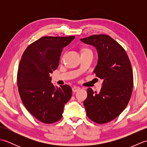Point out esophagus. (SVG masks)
<instances>
[{
    "label": "esophagus",
    "mask_w": 147,
    "mask_h": 147,
    "mask_svg": "<svg viewBox=\"0 0 147 147\" xmlns=\"http://www.w3.org/2000/svg\"><path fill=\"white\" fill-rule=\"evenodd\" d=\"M72 90H73V91L74 92H76L78 91V90H80V87H78V86H74L73 88H72Z\"/></svg>",
    "instance_id": "1"
}]
</instances>
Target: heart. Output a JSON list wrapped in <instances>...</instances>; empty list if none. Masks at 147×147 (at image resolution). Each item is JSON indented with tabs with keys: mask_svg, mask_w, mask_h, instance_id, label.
Instances as JSON below:
<instances>
[{
	"mask_svg": "<svg viewBox=\"0 0 147 147\" xmlns=\"http://www.w3.org/2000/svg\"><path fill=\"white\" fill-rule=\"evenodd\" d=\"M90 51V50H88V49H85V50H84V51Z\"/></svg>",
	"mask_w": 147,
	"mask_h": 147,
	"instance_id": "heart-1",
	"label": "heart"
}]
</instances>
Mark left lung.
Instances as JSON below:
<instances>
[{
    "label": "left lung",
    "instance_id": "left-lung-1",
    "mask_svg": "<svg viewBox=\"0 0 147 147\" xmlns=\"http://www.w3.org/2000/svg\"><path fill=\"white\" fill-rule=\"evenodd\" d=\"M95 47L97 64L93 72L103 80L99 93L88 88L83 102L86 115L98 124L111 121L128 104L133 86L132 67L126 52L119 43L106 35H93L80 39Z\"/></svg>",
    "mask_w": 147,
    "mask_h": 147
}]
</instances>
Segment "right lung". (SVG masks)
I'll return each instance as SVG.
<instances>
[{
  "instance_id": "right-lung-1",
  "label": "right lung",
  "mask_w": 147,
  "mask_h": 147,
  "mask_svg": "<svg viewBox=\"0 0 147 147\" xmlns=\"http://www.w3.org/2000/svg\"><path fill=\"white\" fill-rule=\"evenodd\" d=\"M74 38L42 37L28 47L21 57L17 77L20 97L27 110L43 123L60 120L72 96L69 85L54 86L50 73L58 67L62 49Z\"/></svg>"
}]
</instances>
